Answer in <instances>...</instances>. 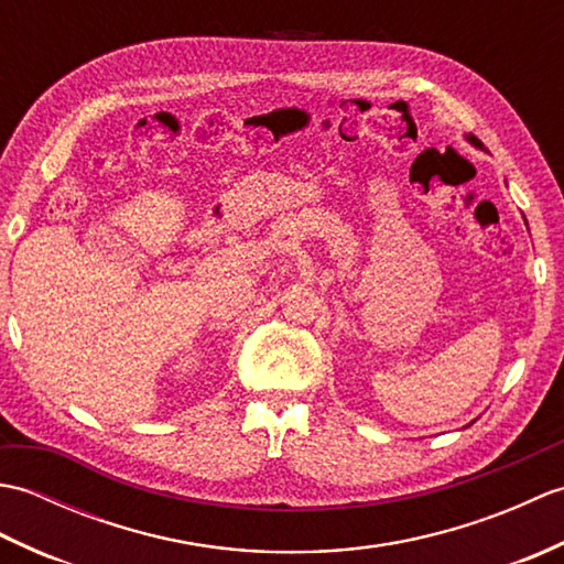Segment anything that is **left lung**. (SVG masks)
<instances>
[{"label":"left lung","mask_w":564,"mask_h":564,"mask_svg":"<svg viewBox=\"0 0 564 564\" xmlns=\"http://www.w3.org/2000/svg\"><path fill=\"white\" fill-rule=\"evenodd\" d=\"M465 140H467V142H470V145H475V148H480V150H485V145H482V142H480V140H477V138H475L473 133H467V135H465Z\"/></svg>","instance_id":"left-lung-1"}]
</instances>
